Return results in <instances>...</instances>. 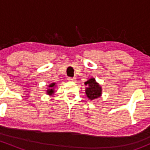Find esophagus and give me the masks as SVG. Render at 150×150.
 <instances>
[{"label":"esophagus","instance_id":"1","mask_svg":"<svg viewBox=\"0 0 150 150\" xmlns=\"http://www.w3.org/2000/svg\"><path fill=\"white\" fill-rule=\"evenodd\" d=\"M67 80L69 81H72V82H74V81H76V78H68Z\"/></svg>","mask_w":150,"mask_h":150}]
</instances>
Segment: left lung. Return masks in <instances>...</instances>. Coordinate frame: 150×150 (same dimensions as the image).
<instances>
[{"label":"left lung","mask_w":150,"mask_h":150,"mask_svg":"<svg viewBox=\"0 0 150 150\" xmlns=\"http://www.w3.org/2000/svg\"><path fill=\"white\" fill-rule=\"evenodd\" d=\"M85 85L87 86V87L86 88V93L89 99L93 101L101 97L102 88L100 85L96 82L94 78H89L87 81L85 82Z\"/></svg>","instance_id":"left-lung-1"}]
</instances>
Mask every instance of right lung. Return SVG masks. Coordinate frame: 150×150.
<instances>
[{
    "instance_id": "obj_1",
    "label": "right lung",
    "mask_w": 150,
    "mask_h": 150,
    "mask_svg": "<svg viewBox=\"0 0 150 150\" xmlns=\"http://www.w3.org/2000/svg\"><path fill=\"white\" fill-rule=\"evenodd\" d=\"M55 88H56V83H50L48 85L46 88V94L49 95V96H52L54 94V92H55Z\"/></svg>"
}]
</instances>
